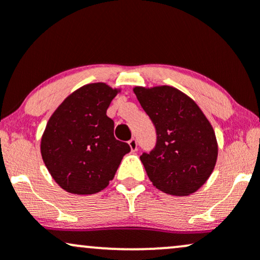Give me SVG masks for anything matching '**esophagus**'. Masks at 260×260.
<instances>
[{"label": "esophagus", "instance_id": "esophagus-1", "mask_svg": "<svg viewBox=\"0 0 260 260\" xmlns=\"http://www.w3.org/2000/svg\"><path fill=\"white\" fill-rule=\"evenodd\" d=\"M128 145H129L131 150H132V151H136L137 148H138V144H137V140L134 139V138L131 139L129 142H128Z\"/></svg>", "mask_w": 260, "mask_h": 260}]
</instances>
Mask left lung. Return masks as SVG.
Wrapping results in <instances>:
<instances>
[{"label": "left lung", "instance_id": "left-lung-1", "mask_svg": "<svg viewBox=\"0 0 260 260\" xmlns=\"http://www.w3.org/2000/svg\"><path fill=\"white\" fill-rule=\"evenodd\" d=\"M133 91L156 129V147L140 156L149 180L171 196L197 192L217 160L211 123L194 100L174 86H134Z\"/></svg>", "mask_w": 260, "mask_h": 260}]
</instances>
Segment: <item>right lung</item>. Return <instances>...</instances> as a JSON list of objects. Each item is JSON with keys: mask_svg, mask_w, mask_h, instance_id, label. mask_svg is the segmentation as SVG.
<instances>
[{"mask_svg": "<svg viewBox=\"0 0 260 260\" xmlns=\"http://www.w3.org/2000/svg\"><path fill=\"white\" fill-rule=\"evenodd\" d=\"M121 89L90 83L68 95L47 121L41 156L62 189L94 194L109 186L131 148L113 136L106 111Z\"/></svg>", "mask_w": 260, "mask_h": 260, "instance_id": "obj_1", "label": "right lung"}]
</instances>
